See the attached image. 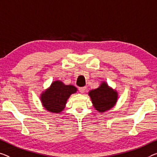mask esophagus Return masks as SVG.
<instances>
[{
	"mask_svg": "<svg viewBox=\"0 0 157 157\" xmlns=\"http://www.w3.org/2000/svg\"><path fill=\"white\" fill-rule=\"evenodd\" d=\"M86 87H81V88H78L79 92L81 93H83L86 91Z\"/></svg>",
	"mask_w": 157,
	"mask_h": 157,
	"instance_id": "esophagus-1",
	"label": "esophagus"
}]
</instances>
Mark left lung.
<instances>
[{
  "label": "left lung",
  "mask_w": 157,
  "mask_h": 157,
  "mask_svg": "<svg viewBox=\"0 0 157 157\" xmlns=\"http://www.w3.org/2000/svg\"><path fill=\"white\" fill-rule=\"evenodd\" d=\"M88 95L94 107L100 112H105L114 107L118 98L117 91L109 88L106 83H102L99 88L90 90Z\"/></svg>",
  "instance_id": "obj_1"
}]
</instances>
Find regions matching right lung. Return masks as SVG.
Here are the masks:
<instances>
[{
  "label": "right lung",
  "mask_w": 157,
  "mask_h": 157,
  "mask_svg": "<svg viewBox=\"0 0 157 157\" xmlns=\"http://www.w3.org/2000/svg\"><path fill=\"white\" fill-rule=\"evenodd\" d=\"M76 90L74 86L64 85L62 82L56 81L43 93L40 100L45 109L52 113H59L65 107L67 99Z\"/></svg>",
  "instance_id": "right-lung-1"
}]
</instances>
